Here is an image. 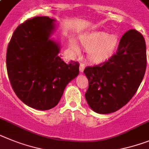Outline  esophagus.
Returning <instances> with one entry per match:
<instances>
[{"instance_id": "1", "label": "esophagus", "mask_w": 149, "mask_h": 149, "mask_svg": "<svg viewBox=\"0 0 149 149\" xmlns=\"http://www.w3.org/2000/svg\"><path fill=\"white\" fill-rule=\"evenodd\" d=\"M84 68H85V65L84 63H81V65H80V67H79V70H80V72L81 73H83L84 70Z\"/></svg>"}]
</instances>
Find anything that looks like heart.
Returning <instances> with one entry per match:
<instances>
[{
    "label": "heart",
    "mask_w": 149,
    "mask_h": 149,
    "mask_svg": "<svg viewBox=\"0 0 149 149\" xmlns=\"http://www.w3.org/2000/svg\"><path fill=\"white\" fill-rule=\"evenodd\" d=\"M81 43L87 51L89 60L94 63H101L114 55L119 45V39L115 35H109L103 31H98L83 35ZM69 47L76 55L81 53L79 47L74 40L70 42Z\"/></svg>",
    "instance_id": "1"
}]
</instances>
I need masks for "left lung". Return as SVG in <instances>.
<instances>
[{
	"label": "left lung",
	"instance_id": "8db88e82",
	"mask_svg": "<svg viewBox=\"0 0 149 149\" xmlns=\"http://www.w3.org/2000/svg\"><path fill=\"white\" fill-rule=\"evenodd\" d=\"M146 69V41L132 29L122 36L117 53L109 61L84 71L89 82L85 98L90 109L102 114L121 109L137 91Z\"/></svg>",
	"mask_w": 149,
	"mask_h": 149
}]
</instances>
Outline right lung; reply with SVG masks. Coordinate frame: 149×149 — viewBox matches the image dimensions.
<instances>
[{
    "mask_svg": "<svg viewBox=\"0 0 149 149\" xmlns=\"http://www.w3.org/2000/svg\"><path fill=\"white\" fill-rule=\"evenodd\" d=\"M56 20L37 16L19 25L7 51V69L18 98L29 107H55L70 81L79 74V63H66L59 56L61 47L52 39Z\"/></svg>",
    "mask_w": 149,
    "mask_h": 149,
    "instance_id": "right-lung-1",
    "label": "right lung"
}]
</instances>
